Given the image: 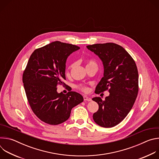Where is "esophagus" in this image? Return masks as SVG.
<instances>
[{"mask_svg": "<svg viewBox=\"0 0 159 159\" xmlns=\"http://www.w3.org/2000/svg\"><path fill=\"white\" fill-rule=\"evenodd\" d=\"M84 101H91L92 99H90V98H88L87 96H84Z\"/></svg>", "mask_w": 159, "mask_h": 159, "instance_id": "34e87169", "label": "esophagus"}]
</instances>
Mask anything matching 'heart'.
I'll list each match as a JSON object with an SVG mask.
<instances>
[{"label":"heart","instance_id":"heart-1","mask_svg":"<svg viewBox=\"0 0 159 159\" xmlns=\"http://www.w3.org/2000/svg\"><path fill=\"white\" fill-rule=\"evenodd\" d=\"M92 65H94V66H97V64L96 63L95 61H94L93 60L90 59V60H88L87 61H86V66H92ZM72 65H70L69 67H68L67 70H66V75H69V73H70V69H72ZM77 88L81 90V91L84 92V93H87L88 90H89V88L85 86V85H79L78 86H77Z\"/></svg>","mask_w":159,"mask_h":159}]
</instances>
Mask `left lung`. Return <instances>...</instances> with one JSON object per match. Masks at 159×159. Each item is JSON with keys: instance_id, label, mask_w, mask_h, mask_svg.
<instances>
[{"instance_id": "obj_1", "label": "left lung", "mask_w": 159, "mask_h": 159, "mask_svg": "<svg viewBox=\"0 0 159 159\" xmlns=\"http://www.w3.org/2000/svg\"><path fill=\"white\" fill-rule=\"evenodd\" d=\"M87 48L102 61L104 77L95 93L107 90L104 100L94 98L99 105L94 121L104 128H111L122 121L131 109L139 93V72L135 61L120 45L113 43L88 45Z\"/></svg>"}]
</instances>
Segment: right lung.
<instances>
[{"instance_id": "add662e5", "label": "right lung", "mask_w": 159, "mask_h": 159, "mask_svg": "<svg viewBox=\"0 0 159 159\" xmlns=\"http://www.w3.org/2000/svg\"><path fill=\"white\" fill-rule=\"evenodd\" d=\"M80 47L72 44L54 41L36 49L22 74V82L29 104L34 115L52 125L69 118L72 109L84 101L74 91L58 94V85H65V63Z\"/></svg>"}]
</instances>
